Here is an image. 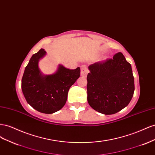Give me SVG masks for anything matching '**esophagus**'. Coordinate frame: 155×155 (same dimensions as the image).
Segmentation results:
<instances>
[{"label": "esophagus", "instance_id": "obj_1", "mask_svg": "<svg viewBox=\"0 0 155 155\" xmlns=\"http://www.w3.org/2000/svg\"><path fill=\"white\" fill-rule=\"evenodd\" d=\"M88 73V68L85 66H82L81 68V76L83 77H86Z\"/></svg>", "mask_w": 155, "mask_h": 155}]
</instances>
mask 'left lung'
<instances>
[{
  "instance_id": "left-lung-1",
  "label": "left lung",
  "mask_w": 155,
  "mask_h": 155,
  "mask_svg": "<svg viewBox=\"0 0 155 155\" xmlns=\"http://www.w3.org/2000/svg\"><path fill=\"white\" fill-rule=\"evenodd\" d=\"M88 69L87 100L93 109L113 114L128 105L134 94V80L131 65L122 53L92 64Z\"/></svg>"
}]
</instances>
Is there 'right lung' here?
Masks as SVG:
<instances>
[{
	"instance_id": "obj_1",
	"label": "right lung",
	"mask_w": 155,
	"mask_h": 155,
	"mask_svg": "<svg viewBox=\"0 0 155 155\" xmlns=\"http://www.w3.org/2000/svg\"><path fill=\"white\" fill-rule=\"evenodd\" d=\"M46 51L41 48L31 56L25 68L21 88L28 104L42 113L52 114L66 104L69 88L80 76V68L74 70L59 64L52 74L45 75L39 67Z\"/></svg>"
}]
</instances>
